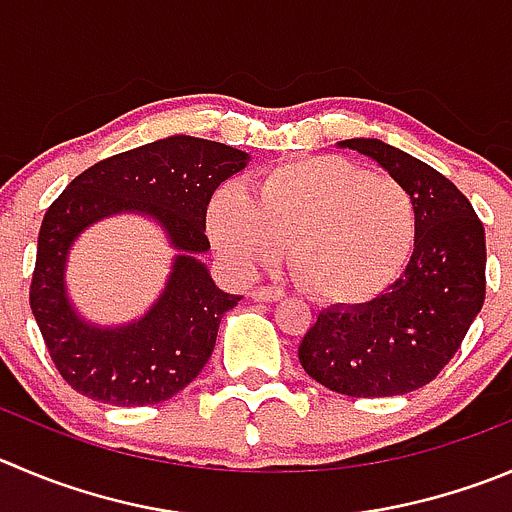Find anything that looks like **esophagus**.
Returning a JSON list of instances; mask_svg holds the SVG:
<instances>
[{"instance_id": "obj_1", "label": "esophagus", "mask_w": 512, "mask_h": 512, "mask_svg": "<svg viewBox=\"0 0 512 512\" xmlns=\"http://www.w3.org/2000/svg\"><path fill=\"white\" fill-rule=\"evenodd\" d=\"M252 298L262 300V303H275V300H283L285 293L280 288H267V285H260V288L252 290Z\"/></svg>"}]
</instances>
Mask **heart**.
Returning a JSON list of instances; mask_svg holds the SVG:
<instances>
[{"label":"heart","instance_id":"1","mask_svg":"<svg viewBox=\"0 0 512 512\" xmlns=\"http://www.w3.org/2000/svg\"><path fill=\"white\" fill-rule=\"evenodd\" d=\"M207 229L229 267L252 275L290 240V267L313 295L361 303L389 288L417 242L409 189L343 156H305L267 169L252 194L222 186Z\"/></svg>","mask_w":512,"mask_h":512}]
</instances>
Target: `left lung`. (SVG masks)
<instances>
[{"label":"left lung","instance_id":"1","mask_svg":"<svg viewBox=\"0 0 512 512\" xmlns=\"http://www.w3.org/2000/svg\"><path fill=\"white\" fill-rule=\"evenodd\" d=\"M384 166L417 204V242L399 280L379 298L331 305L298 348L318 384L346 396L422 389L450 364L485 300V227L467 197L424 161L379 138H348Z\"/></svg>","mask_w":512,"mask_h":512}]
</instances>
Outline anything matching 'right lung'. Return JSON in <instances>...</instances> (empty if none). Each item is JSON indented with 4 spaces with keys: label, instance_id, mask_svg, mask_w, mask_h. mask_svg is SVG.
Listing matches in <instances>:
<instances>
[{
    "label": "right lung",
    "instance_id": "add662e5",
    "mask_svg": "<svg viewBox=\"0 0 512 512\" xmlns=\"http://www.w3.org/2000/svg\"><path fill=\"white\" fill-rule=\"evenodd\" d=\"M250 154L194 136H169L103 159L75 176L50 204L37 237L30 308L60 376L83 396L113 407L159 404L197 379L217 343L222 315L242 300L214 285L199 260L209 250L207 207L214 189ZM146 213L180 255L152 310L118 329L83 322L64 288L67 252L98 218Z\"/></svg>",
    "mask_w": 512,
    "mask_h": 512
}]
</instances>
